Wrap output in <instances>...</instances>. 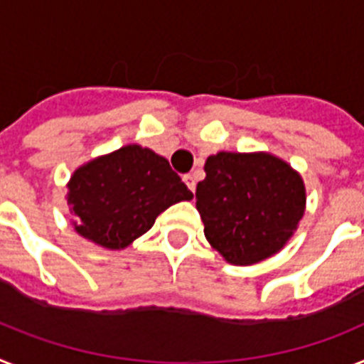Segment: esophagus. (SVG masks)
<instances>
[{
	"instance_id": "obj_1",
	"label": "esophagus",
	"mask_w": 364,
	"mask_h": 364,
	"mask_svg": "<svg viewBox=\"0 0 364 364\" xmlns=\"http://www.w3.org/2000/svg\"><path fill=\"white\" fill-rule=\"evenodd\" d=\"M184 182H186V186H188L189 191H193V193H195V188H197L195 176L193 175H184Z\"/></svg>"
}]
</instances>
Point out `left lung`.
Listing matches in <instances>:
<instances>
[{
    "label": "left lung",
    "instance_id": "1",
    "mask_svg": "<svg viewBox=\"0 0 364 364\" xmlns=\"http://www.w3.org/2000/svg\"><path fill=\"white\" fill-rule=\"evenodd\" d=\"M197 184L204 236L230 264L260 262L283 247L305 210L301 176L269 154L210 156Z\"/></svg>",
    "mask_w": 364,
    "mask_h": 364
}]
</instances>
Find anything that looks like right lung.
I'll return each mask as SVG.
<instances>
[{
    "mask_svg": "<svg viewBox=\"0 0 364 364\" xmlns=\"http://www.w3.org/2000/svg\"><path fill=\"white\" fill-rule=\"evenodd\" d=\"M189 199L193 193L169 161L139 145L89 161L68 184L76 230L107 249L130 245L165 208Z\"/></svg>",
    "mask_w": 364,
    "mask_h": 364,
    "instance_id": "1",
    "label": "right lung"
}]
</instances>
